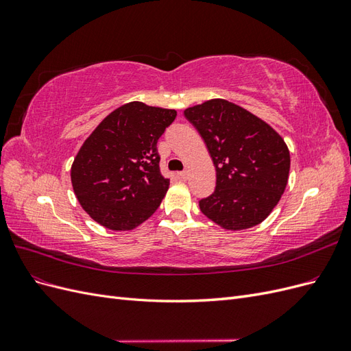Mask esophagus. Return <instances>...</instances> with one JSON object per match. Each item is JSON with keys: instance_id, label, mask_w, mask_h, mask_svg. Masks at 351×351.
<instances>
[{"instance_id": "34e87169", "label": "esophagus", "mask_w": 351, "mask_h": 351, "mask_svg": "<svg viewBox=\"0 0 351 351\" xmlns=\"http://www.w3.org/2000/svg\"><path fill=\"white\" fill-rule=\"evenodd\" d=\"M178 176H180V178H183V180H186V178L189 177V171H187V169H184V171H182V173H178Z\"/></svg>"}]
</instances>
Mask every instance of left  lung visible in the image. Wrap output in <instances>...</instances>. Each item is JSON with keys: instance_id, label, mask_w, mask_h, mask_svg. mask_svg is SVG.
Here are the masks:
<instances>
[{"instance_id": "obj_1", "label": "left lung", "mask_w": 351, "mask_h": 351, "mask_svg": "<svg viewBox=\"0 0 351 351\" xmlns=\"http://www.w3.org/2000/svg\"><path fill=\"white\" fill-rule=\"evenodd\" d=\"M205 141L217 171L215 192L199 202L221 228L247 230L267 219L289 183L290 151L258 115L227 99L184 110Z\"/></svg>"}]
</instances>
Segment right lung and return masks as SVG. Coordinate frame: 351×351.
Masks as SVG:
<instances>
[{"label":"right lung","mask_w":351,"mask_h":351,"mask_svg":"<svg viewBox=\"0 0 351 351\" xmlns=\"http://www.w3.org/2000/svg\"><path fill=\"white\" fill-rule=\"evenodd\" d=\"M176 115V110L133 101L110 112L83 142L70 176L79 204L93 221L129 231L154 215L169 187L156 143Z\"/></svg>","instance_id":"obj_1"}]
</instances>
